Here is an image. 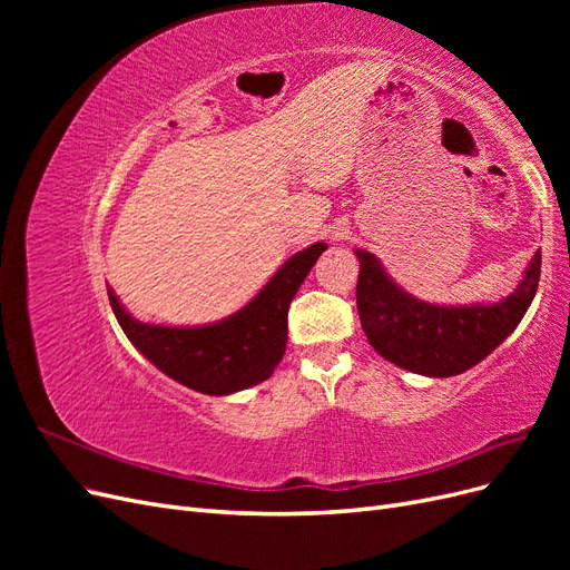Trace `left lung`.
<instances>
[{"mask_svg":"<svg viewBox=\"0 0 570 570\" xmlns=\"http://www.w3.org/2000/svg\"><path fill=\"white\" fill-rule=\"evenodd\" d=\"M358 258L356 308L371 347L394 366L430 377H450L492 354L521 323L538 292L542 254L534 252L521 283L492 304L446 306L409 295L385 273L377 256L354 249Z\"/></svg>","mask_w":570,"mask_h":570,"instance_id":"1","label":"left lung"}]
</instances>
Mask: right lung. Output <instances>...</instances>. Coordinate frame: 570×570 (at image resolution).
Segmentation results:
<instances>
[{"instance_id":"add662e5","label":"right lung","mask_w":570,"mask_h":570,"mask_svg":"<svg viewBox=\"0 0 570 570\" xmlns=\"http://www.w3.org/2000/svg\"><path fill=\"white\" fill-rule=\"evenodd\" d=\"M325 249V243H314L292 254L239 312L206 325L142 323L126 312L111 287L107 292L116 321L137 352L180 385L223 396L264 383L281 364L289 302Z\"/></svg>"}]
</instances>
